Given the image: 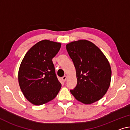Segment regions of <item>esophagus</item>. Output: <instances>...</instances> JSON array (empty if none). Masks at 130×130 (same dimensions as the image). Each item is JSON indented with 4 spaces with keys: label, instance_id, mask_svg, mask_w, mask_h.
<instances>
[{
    "label": "esophagus",
    "instance_id": "obj_1",
    "mask_svg": "<svg viewBox=\"0 0 130 130\" xmlns=\"http://www.w3.org/2000/svg\"><path fill=\"white\" fill-rule=\"evenodd\" d=\"M67 76H63L62 77V80L63 82H65L66 80H67Z\"/></svg>",
    "mask_w": 130,
    "mask_h": 130
}]
</instances>
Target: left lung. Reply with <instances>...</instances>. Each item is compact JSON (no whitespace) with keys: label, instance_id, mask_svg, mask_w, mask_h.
<instances>
[{"label":"left lung","instance_id":"obj_1","mask_svg":"<svg viewBox=\"0 0 130 130\" xmlns=\"http://www.w3.org/2000/svg\"><path fill=\"white\" fill-rule=\"evenodd\" d=\"M76 71L77 83L71 94L79 101L91 104L101 99L110 86L112 71L101 50L87 40L66 46Z\"/></svg>","mask_w":130,"mask_h":130}]
</instances>
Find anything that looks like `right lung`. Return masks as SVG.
<instances>
[{
  "instance_id": "1",
  "label": "right lung",
  "mask_w": 130,
  "mask_h": 130,
  "mask_svg": "<svg viewBox=\"0 0 130 130\" xmlns=\"http://www.w3.org/2000/svg\"><path fill=\"white\" fill-rule=\"evenodd\" d=\"M60 43L40 41L25 55L18 71V83L24 95L32 104L41 105L53 100L61 87L52 59Z\"/></svg>"
}]
</instances>
